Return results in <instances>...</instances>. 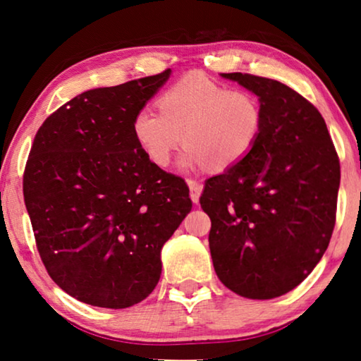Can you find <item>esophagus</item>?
<instances>
[{
	"label": "esophagus",
	"mask_w": 361,
	"mask_h": 361,
	"mask_svg": "<svg viewBox=\"0 0 361 361\" xmlns=\"http://www.w3.org/2000/svg\"><path fill=\"white\" fill-rule=\"evenodd\" d=\"M187 184H189V189H190V199L194 204H197L200 199V194H202V187L197 180L194 179H187Z\"/></svg>",
	"instance_id": "esophagus-1"
}]
</instances>
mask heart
Instances as JSON below:
<instances>
[{
	"instance_id": "b5f03b06",
	"label": "heart",
	"mask_w": 361,
	"mask_h": 361,
	"mask_svg": "<svg viewBox=\"0 0 361 361\" xmlns=\"http://www.w3.org/2000/svg\"><path fill=\"white\" fill-rule=\"evenodd\" d=\"M157 105L161 111L140 108L131 123L137 146L157 167L169 164L184 141V169H230L255 149L266 123L259 95L248 88H230L199 72L187 73L166 88Z\"/></svg>"
}]
</instances>
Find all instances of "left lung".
I'll return each instance as SVG.
<instances>
[{"label": "left lung", "mask_w": 361, "mask_h": 361, "mask_svg": "<svg viewBox=\"0 0 361 361\" xmlns=\"http://www.w3.org/2000/svg\"><path fill=\"white\" fill-rule=\"evenodd\" d=\"M259 95L266 123L255 149L205 182L215 273L248 299L279 298L312 273L332 238L340 161L322 115L293 88L224 73Z\"/></svg>", "instance_id": "1"}]
</instances>
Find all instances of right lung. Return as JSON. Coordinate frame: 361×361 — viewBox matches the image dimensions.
Returning a JSON list of instances; mask_svg holds the SVG:
<instances>
[{
	"mask_svg": "<svg viewBox=\"0 0 361 361\" xmlns=\"http://www.w3.org/2000/svg\"><path fill=\"white\" fill-rule=\"evenodd\" d=\"M171 71L72 98L39 128L23 194L49 276L82 302L131 307L161 278V248L192 210L184 179L152 164L135 113Z\"/></svg>",
	"mask_w": 361,
	"mask_h": 361,
	"instance_id": "add662e5",
	"label": "right lung"
}]
</instances>
